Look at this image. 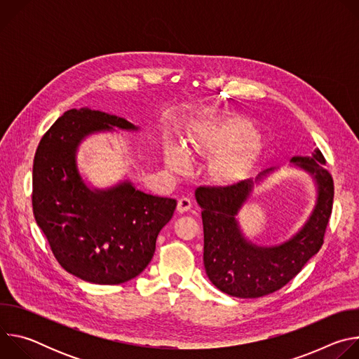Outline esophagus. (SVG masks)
I'll return each instance as SVG.
<instances>
[{
	"label": "esophagus",
	"instance_id": "esophagus-1",
	"mask_svg": "<svg viewBox=\"0 0 359 359\" xmlns=\"http://www.w3.org/2000/svg\"><path fill=\"white\" fill-rule=\"evenodd\" d=\"M191 208V200L189 197H180L177 201V212L179 213H186Z\"/></svg>",
	"mask_w": 359,
	"mask_h": 359
}]
</instances>
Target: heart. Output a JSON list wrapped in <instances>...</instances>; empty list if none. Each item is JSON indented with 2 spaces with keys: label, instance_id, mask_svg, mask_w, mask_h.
<instances>
[{
  "label": "heart",
  "instance_id": "heart-1",
  "mask_svg": "<svg viewBox=\"0 0 359 359\" xmlns=\"http://www.w3.org/2000/svg\"><path fill=\"white\" fill-rule=\"evenodd\" d=\"M255 130L247 123L206 122L200 123L189 132V146L197 151L220 153L213 172L222 180L238 177L252 162L255 153ZM166 165L176 172L184 170L189 165L186 149L168 140L165 144Z\"/></svg>",
  "mask_w": 359,
  "mask_h": 359
}]
</instances>
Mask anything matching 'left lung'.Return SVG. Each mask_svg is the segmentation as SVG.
Listing matches in <instances>:
<instances>
[{
  "instance_id": "obj_1",
  "label": "left lung",
  "mask_w": 359,
  "mask_h": 359,
  "mask_svg": "<svg viewBox=\"0 0 359 359\" xmlns=\"http://www.w3.org/2000/svg\"><path fill=\"white\" fill-rule=\"evenodd\" d=\"M291 162L316 180L317 203L302 229L278 245H255L245 240L238 227L236 216L251 193V179L226 187H197L194 193L201 208L204 269L209 280L231 297L257 298L280 290L302 270L324 243L334 200V180L324 168L325 158L316 149L313 156H295ZM273 170L271 168L262 172L255 182L263 180Z\"/></svg>"
}]
</instances>
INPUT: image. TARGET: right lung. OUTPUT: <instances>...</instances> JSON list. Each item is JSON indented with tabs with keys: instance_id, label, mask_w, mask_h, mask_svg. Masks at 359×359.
Listing matches in <instances>:
<instances>
[{
	"instance_id": "right-lung-1",
	"label": "right lung",
	"mask_w": 359,
	"mask_h": 359,
	"mask_svg": "<svg viewBox=\"0 0 359 359\" xmlns=\"http://www.w3.org/2000/svg\"><path fill=\"white\" fill-rule=\"evenodd\" d=\"M137 130L123 118L88 108L67 111L42 136L32 168V210L57 262L95 284H122L150 263L177 201L130 182L90 190L76 168L81 140L95 132Z\"/></svg>"
}]
</instances>
